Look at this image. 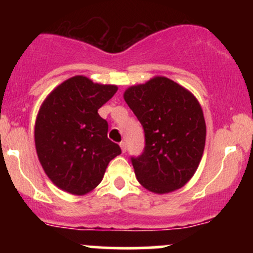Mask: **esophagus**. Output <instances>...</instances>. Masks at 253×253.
I'll use <instances>...</instances> for the list:
<instances>
[{
	"instance_id": "1",
	"label": "esophagus",
	"mask_w": 253,
	"mask_h": 253,
	"mask_svg": "<svg viewBox=\"0 0 253 253\" xmlns=\"http://www.w3.org/2000/svg\"><path fill=\"white\" fill-rule=\"evenodd\" d=\"M120 147H121V150H122V153H125V152H126V149H127L126 142H121V143H120Z\"/></svg>"
}]
</instances>
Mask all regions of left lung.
<instances>
[{
    "mask_svg": "<svg viewBox=\"0 0 253 253\" xmlns=\"http://www.w3.org/2000/svg\"><path fill=\"white\" fill-rule=\"evenodd\" d=\"M144 131V148L131 157L137 180L155 193L182 187L197 170L206 122L197 99L174 81L155 77L124 95Z\"/></svg>",
    "mask_w": 253,
    "mask_h": 253,
    "instance_id": "1",
    "label": "left lung"
}]
</instances>
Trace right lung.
Returning <instances> with one entry per match:
<instances>
[{"mask_svg": "<svg viewBox=\"0 0 253 253\" xmlns=\"http://www.w3.org/2000/svg\"><path fill=\"white\" fill-rule=\"evenodd\" d=\"M116 85L77 76L57 86L40 108L35 124L37 153L50 180L72 195H84L103 180L110 160L121 154L108 138L109 125L98 110Z\"/></svg>", "mask_w": 253, "mask_h": 253, "instance_id": "add662e5", "label": "right lung"}]
</instances>
